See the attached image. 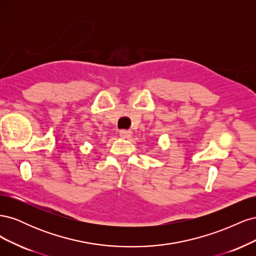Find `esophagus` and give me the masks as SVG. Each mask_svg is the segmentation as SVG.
<instances>
[{
    "label": "esophagus",
    "mask_w": 256,
    "mask_h": 256,
    "mask_svg": "<svg viewBox=\"0 0 256 256\" xmlns=\"http://www.w3.org/2000/svg\"><path fill=\"white\" fill-rule=\"evenodd\" d=\"M131 134H132V132H131L130 130H120V136L122 138H129L131 136Z\"/></svg>",
    "instance_id": "34e87169"
}]
</instances>
